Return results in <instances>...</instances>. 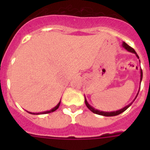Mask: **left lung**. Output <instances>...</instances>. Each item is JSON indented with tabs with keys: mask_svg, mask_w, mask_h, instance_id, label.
<instances>
[{
	"mask_svg": "<svg viewBox=\"0 0 150 150\" xmlns=\"http://www.w3.org/2000/svg\"><path fill=\"white\" fill-rule=\"evenodd\" d=\"M122 46L124 47L125 49V50H127V51L130 52H132V53H134L135 55H136V56H137V59H139V56L137 55V54L136 53L135 50H134L133 48H132L131 46H128L127 43H125V42H123ZM142 78H143V72H142V70H141V68H140V83H141ZM138 93H139V91H138V92H137L136 97H135V98L134 99V100L132 102V103H131V104H129L128 105H127V106H125V107H123L122 109H120V110H116V111H112V112H104V111H100V110H98L95 109L93 107H91V106L88 104V101H87V100H86V97H85V103H86V107H88V109H89L92 112L95 113V114H98V115H100V116H117V115L120 114V113H122V112H123L124 111L126 110L128 107L132 105V103L134 101V100L136 99V98L137 97V95H138Z\"/></svg>",
	"mask_w": 150,
	"mask_h": 150,
	"instance_id": "8db88e82",
	"label": "left lung"
}]
</instances>
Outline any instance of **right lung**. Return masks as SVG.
I'll use <instances>...</instances> for the list:
<instances>
[{"instance_id":"right-lung-1","label":"right lung","mask_w":150,"mask_h":150,"mask_svg":"<svg viewBox=\"0 0 150 150\" xmlns=\"http://www.w3.org/2000/svg\"><path fill=\"white\" fill-rule=\"evenodd\" d=\"M61 104V100L59 101V103L58 104H57L56 106H55V107H53L52 109H51L50 110H47V111H45V112H28V111H27L28 112H29V113H30V114H34V115H40V114H46V113H50V112H54V111L56 110L59 107V105H60Z\"/></svg>"}]
</instances>
